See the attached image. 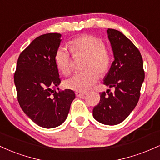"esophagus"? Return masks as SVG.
<instances>
[{
  "label": "esophagus",
  "mask_w": 160,
  "mask_h": 160,
  "mask_svg": "<svg viewBox=\"0 0 160 160\" xmlns=\"http://www.w3.org/2000/svg\"><path fill=\"white\" fill-rule=\"evenodd\" d=\"M76 94L77 96L78 97H81V96H83L84 95H86V92H76Z\"/></svg>",
  "instance_id": "1"
}]
</instances>
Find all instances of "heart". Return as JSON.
<instances>
[{"instance_id": "1", "label": "heart", "mask_w": 160, "mask_h": 160, "mask_svg": "<svg viewBox=\"0 0 160 160\" xmlns=\"http://www.w3.org/2000/svg\"><path fill=\"white\" fill-rule=\"evenodd\" d=\"M71 49L74 54L87 56L83 72L76 73L65 81L68 89L78 92H86L96 82L98 74L104 76L109 71L112 64V56L109 50L105 48L104 41L101 38L83 34L74 38L70 42ZM57 68L64 75L71 71V55L66 47H60L55 55Z\"/></svg>"}]
</instances>
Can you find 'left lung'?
<instances>
[{
	"mask_svg": "<svg viewBox=\"0 0 160 160\" xmlns=\"http://www.w3.org/2000/svg\"><path fill=\"white\" fill-rule=\"evenodd\" d=\"M108 37L114 61L104 78V84L115 90L101 93L100 102L93 108L98 122L114 126L127 118L137 105L144 80L142 57L132 42L122 33L108 28Z\"/></svg>",
	"mask_w": 160,
	"mask_h": 160,
	"instance_id": "left-lung-1",
	"label": "left lung"
}]
</instances>
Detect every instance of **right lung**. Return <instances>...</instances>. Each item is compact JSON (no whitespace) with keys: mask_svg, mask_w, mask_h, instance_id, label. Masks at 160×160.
Segmentation results:
<instances>
[{"mask_svg":"<svg viewBox=\"0 0 160 160\" xmlns=\"http://www.w3.org/2000/svg\"><path fill=\"white\" fill-rule=\"evenodd\" d=\"M61 37L49 33L35 38L19 55L14 74L20 107L33 122L46 128L65 122L75 98L71 89H52L61 82L55 61Z\"/></svg>","mask_w":160,"mask_h":160,"instance_id":"right-lung-1","label":"right lung"}]
</instances>
